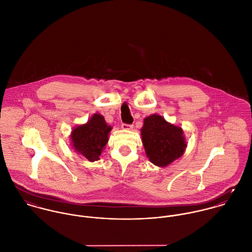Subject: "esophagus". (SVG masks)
Here are the masks:
<instances>
[{"label": "esophagus", "mask_w": 252, "mask_h": 252, "mask_svg": "<svg viewBox=\"0 0 252 252\" xmlns=\"http://www.w3.org/2000/svg\"><path fill=\"white\" fill-rule=\"evenodd\" d=\"M122 127H123V129H128V130H130V129H132V128H133V125L123 124V125H122Z\"/></svg>", "instance_id": "1"}]
</instances>
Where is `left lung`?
Returning <instances> with one entry per match:
<instances>
[{
    "label": "left lung",
    "instance_id": "1",
    "mask_svg": "<svg viewBox=\"0 0 252 252\" xmlns=\"http://www.w3.org/2000/svg\"><path fill=\"white\" fill-rule=\"evenodd\" d=\"M141 135L147 157L158 166L168 165L180 158L186 148L182 128L156 114L144 120Z\"/></svg>",
    "mask_w": 252,
    "mask_h": 252
}]
</instances>
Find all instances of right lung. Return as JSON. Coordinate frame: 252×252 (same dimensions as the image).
I'll list each match as a JSON object with an SVG mask.
<instances>
[{
    "label": "right lung",
    "mask_w": 252,
    "mask_h": 252,
    "mask_svg": "<svg viewBox=\"0 0 252 252\" xmlns=\"http://www.w3.org/2000/svg\"><path fill=\"white\" fill-rule=\"evenodd\" d=\"M112 127L107 126L104 118L94 114L86 124L77 126L71 135L73 147L90 161L99 159L101 152L108 142Z\"/></svg>",
    "instance_id": "1"
}]
</instances>
